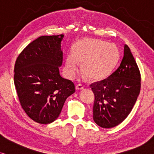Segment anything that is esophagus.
I'll use <instances>...</instances> for the list:
<instances>
[{
  "instance_id": "obj_1",
  "label": "esophagus",
  "mask_w": 154,
  "mask_h": 154,
  "mask_svg": "<svg viewBox=\"0 0 154 154\" xmlns=\"http://www.w3.org/2000/svg\"><path fill=\"white\" fill-rule=\"evenodd\" d=\"M84 89V86L82 84H78L77 85H76V90H81Z\"/></svg>"
}]
</instances>
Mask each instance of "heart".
<instances>
[{"instance_id": "b5f03b06", "label": "heart", "mask_w": 154, "mask_h": 154, "mask_svg": "<svg viewBox=\"0 0 154 154\" xmlns=\"http://www.w3.org/2000/svg\"><path fill=\"white\" fill-rule=\"evenodd\" d=\"M119 59L116 44L103 40L86 38L76 44L73 54H69L65 60V72L70 79L75 78L82 70L92 80H102L112 73Z\"/></svg>"}]
</instances>
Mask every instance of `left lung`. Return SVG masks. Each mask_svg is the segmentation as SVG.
Wrapping results in <instances>:
<instances>
[{
  "label": "left lung",
  "instance_id": "left-lung-1",
  "mask_svg": "<svg viewBox=\"0 0 154 154\" xmlns=\"http://www.w3.org/2000/svg\"><path fill=\"white\" fill-rule=\"evenodd\" d=\"M95 95L93 120L110 128L128 117L140 90V73L130 48L124 46L120 65L106 79L90 85Z\"/></svg>",
  "mask_w": 154,
  "mask_h": 154
}]
</instances>
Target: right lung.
Here are the masks:
<instances>
[{"label": "right lung", "instance_id": "right-lung-1", "mask_svg": "<svg viewBox=\"0 0 154 154\" xmlns=\"http://www.w3.org/2000/svg\"><path fill=\"white\" fill-rule=\"evenodd\" d=\"M64 35L42 36L18 55L14 66V85L20 104L36 123L49 124L59 117L74 83L59 75Z\"/></svg>", "mask_w": 154, "mask_h": 154}]
</instances>
